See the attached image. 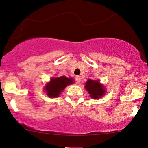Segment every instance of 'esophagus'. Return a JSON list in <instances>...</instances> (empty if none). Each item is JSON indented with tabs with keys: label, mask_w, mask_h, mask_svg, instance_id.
Masks as SVG:
<instances>
[{
	"label": "esophagus",
	"mask_w": 148,
	"mask_h": 148,
	"mask_svg": "<svg viewBox=\"0 0 148 148\" xmlns=\"http://www.w3.org/2000/svg\"><path fill=\"white\" fill-rule=\"evenodd\" d=\"M75 80H76V82L77 83H79L81 82V78L79 76H76L75 77Z\"/></svg>",
	"instance_id": "obj_1"
}]
</instances>
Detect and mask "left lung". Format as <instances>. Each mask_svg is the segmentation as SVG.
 <instances>
[{
  "instance_id": "obj_1",
  "label": "left lung",
  "mask_w": 148,
  "mask_h": 148,
  "mask_svg": "<svg viewBox=\"0 0 148 148\" xmlns=\"http://www.w3.org/2000/svg\"><path fill=\"white\" fill-rule=\"evenodd\" d=\"M84 87L92 99H99L105 95V88L99 80L89 79L85 83Z\"/></svg>"
}]
</instances>
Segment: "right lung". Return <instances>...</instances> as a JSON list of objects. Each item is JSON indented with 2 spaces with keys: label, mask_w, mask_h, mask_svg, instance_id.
Wrapping results in <instances>:
<instances>
[{
  "label": "right lung",
  "mask_w": 148,
  "mask_h": 148,
  "mask_svg": "<svg viewBox=\"0 0 148 148\" xmlns=\"http://www.w3.org/2000/svg\"><path fill=\"white\" fill-rule=\"evenodd\" d=\"M73 79L66 76L57 77H52L49 82L45 87L47 95L50 98H56L59 96L60 94L69 84L73 83Z\"/></svg>",
  "instance_id": "add662e5"
}]
</instances>
